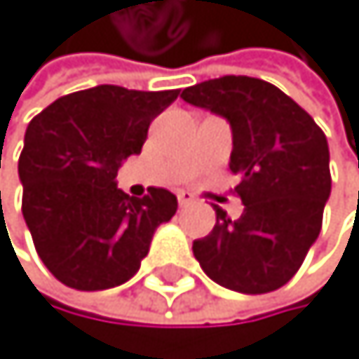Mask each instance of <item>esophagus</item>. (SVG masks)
I'll list each match as a JSON object with an SVG mask.
<instances>
[{
  "label": "esophagus",
  "instance_id": "esophagus-1",
  "mask_svg": "<svg viewBox=\"0 0 359 359\" xmlns=\"http://www.w3.org/2000/svg\"><path fill=\"white\" fill-rule=\"evenodd\" d=\"M177 200H180L182 206H189V204L195 202V197H193V193H189V191H180V193H177Z\"/></svg>",
  "mask_w": 359,
  "mask_h": 359
}]
</instances>
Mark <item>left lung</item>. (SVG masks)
Wrapping results in <instances>:
<instances>
[{
  "label": "left lung",
  "mask_w": 359,
  "mask_h": 359,
  "mask_svg": "<svg viewBox=\"0 0 359 359\" xmlns=\"http://www.w3.org/2000/svg\"><path fill=\"white\" fill-rule=\"evenodd\" d=\"M180 97L231 126V170L244 204L238 219L217 222L193 242L210 280L248 295L289 282L316 244L331 195L329 144L313 117L264 79L226 75L184 88Z\"/></svg>",
  "instance_id": "obj_1"
}]
</instances>
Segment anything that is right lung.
<instances>
[{"mask_svg": "<svg viewBox=\"0 0 359 359\" xmlns=\"http://www.w3.org/2000/svg\"><path fill=\"white\" fill-rule=\"evenodd\" d=\"M177 95L102 84L60 97L28 124L19 155L22 213L41 262L70 289L128 282L155 229L175 215L170 191L151 189L137 200L115 177Z\"/></svg>", "mask_w": 359, "mask_h": 359, "instance_id": "1", "label": "right lung"}]
</instances>
